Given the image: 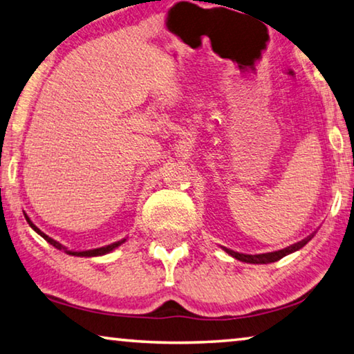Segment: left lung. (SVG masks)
Segmentation results:
<instances>
[{
	"label": "left lung",
	"instance_id": "1",
	"mask_svg": "<svg viewBox=\"0 0 354 354\" xmlns=\"http://www.w3.org/2000/svg\"><path fill=\"white\" fill-rule=\"evenodd\" d=\"M310 241V238H307L304 241H301V243L291 245V248H287L283 250H277V252H271V254H261V255H244V254H238V252H233L230 249H225V252H228L230 255L236 258V260L241 261H245V263H255V265H266V263H274L280 260V258H283L285 255L291 254V252H296L299 250L301 248H304V245Z\"/></svg>",
	"mask_w": 354,
	"mask_h": 354
}]
</instances>
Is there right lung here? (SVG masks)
<instances>
[{"instance_id": "obj_1", "label": "right lung", "mask_w": 354, "mask_h": 354, "mask_svg": "<svg viewBox=\"0 0 354 354\" xmlns=\"http://www.w3.org/2000/svg\"><path fill=\"white\" fill-rule=\"evenodd\" d=\"M25 217H26V222L28 223H30V227L32 228V230H35V232L36 233H39V234H41V236L44 238V239H46L47 241V243H50V244H52L53 245V248H56V249H59V250H66V248H64V245H61L59 243H58V241H55V239H52V238H50V236H47V234L46 233H42L41 232V230H39L36 225H35V223H32L31 221H30V217H28L26 214H25ZM122 243H124V239H122V241H118V243H115V244H110V245H105V248H99V249H94V250H85V252H71V250H66L67 252V254H69V255H75V257H97V255H104V254H109V252H111V250H113L115 248H118V245H120V244H122Z\"/></svg>"}]
</instances>
